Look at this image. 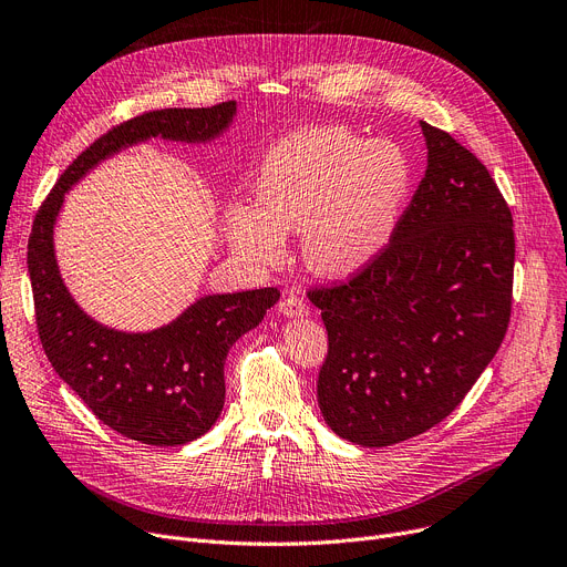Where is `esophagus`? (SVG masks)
Instances as JSON below:
<instances>
[{"instance_id":"1","label":"esophagus","mask_w":567,"mask_h":567,"mask_svg":"<svg viewBox=\"0 0 567 567\" xmlns=\"http://www.w3.org/2000/svg\"><path fill=\"white\" fill-rule=\"evenodd\" d=\"M278 308L285 317H308V303L301 299V296H287L285 301H280Z\"/></svg>"}]
</instances>
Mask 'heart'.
Returning <instances> with one entry per match:
<instances>
[{"label":"heart","instance_id":"b5f03b06","mask_svg":"<svg viewBox=\"0 0 567 567\" xmlns=\"http://www.w3.org/2000/svg\"><path fill=\"white\" fill-rule=\"evenodd\" d=\"M411 178V163L393 142L344 128L296 133L266 156L257 202L225 208L227 241L246 261L276 266L287 231L303 234L310 271L355 276L389 248Z\"/></svg>","mask_w":567,"mask_h":567}]
</instances>
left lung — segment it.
Masks as SVG:
<instances>
[{"label":"left lung","instance_id":"1","mask_svg":"<svg viewBox=\"0 0 567 567\" xmlns=\"http://www.w3.org/2000/svg\"><path fill=\"white\" fill-rule=\"evenodd\" d=\"M421 128L427 169L389 248L347 285L308 293L329 331L317 379L323 421L365 449L451 415L511 321V208L468 148Z\"/></svg>","mask_w":567,"mask_h":567}]
</instances>
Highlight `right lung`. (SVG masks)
Returning a JSON list of instances; mask_svg holds the SVG:
<instances>
[{
    "instance_id": "right-lung-1",
    "label": "right lung",
    "mask_w": 567,
    "mask_h": 567,
    "mask_svg": "<svg viewBox=\"0 0 567 567\" xmlns=\"http://www.w3.org/2000/svg\"><path fill=\"white\" fill-rule=\"evenodd\" d=\"M236 101L169 107L112 128L59 176L27 246L39 338L54 372L96 419L146 445H184L212 430L225 404V359L280 299L276 287L206 293L154 331L128 333L89 317L71 296L54 255V225L66 193L103 161L163 137L208 144L234 122Z\"/></svg>"
}]
</instances>
